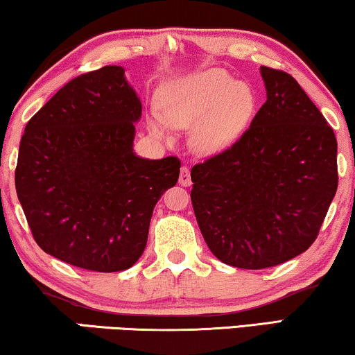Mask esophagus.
Instances as JSON below:
<instances>
[{
  "label": "esophagus",
  "mask_w": 355,
  "mask_h": 355,
  "mask_svg": "<svg viewBox=\"0 0 355 355\" xmlns=\"http://www.w3.org/2000/svg\"><path fill=\"white\" fill-rule=\"evenodd\" d=\"M178 183L182 184V187H189V184H191V175H189L188 167H182V171H180V177H178Z\"/></svg>",
  "instance_id": "1"
}]
</instances>
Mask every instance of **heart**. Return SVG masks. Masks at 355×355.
Here are the masks:
<instances>
[{
  "label": "heart",
  "mask_w": 355,
  "mask_h": 355,
  "mask_svg": "<svg viewBox=\"0 0 355 355\" xmlns=\"http://www.w3.org/2000/svg\"><path fill=\"white\" fill-rule=\"evenodd\" d=\"M256 111V93L222 69H207L168 83L161 112L148 114V128L167 139L171 127L191 128L189 144L199 156H216L241 138Z\"/></svg>",
  "instance_id": "heart-1"
}]
</instances>
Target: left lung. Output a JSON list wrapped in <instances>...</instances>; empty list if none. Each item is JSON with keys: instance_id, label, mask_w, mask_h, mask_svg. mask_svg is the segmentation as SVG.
I'll return each mask as SVG.
<instances>
[{"instance_id": "1", "label": "left lung", "mask_w": 355, "mask_h": 355, "mask_svg": "<svg viewBox=\"0 0 355 355\" xmlns=\"http://www.w3.org/2000/svg\"><path fill=\"white\" fill-rule=\"evenodd\" d=\"M267 101L243 137L191 168L199 230L223 263L259 270L315 241L338 189L333 128L289 73L262 66Z\"/></svg>"}]
</instances>
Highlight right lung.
<instances>
[{"label":"right lung","mask_w":355,"mask_h":355,"mask_svg":"<svg viewBox=\"0 0 355 355\" xmlns=\"http://www.w3.org/2000/svg\"><path fill=\"white\" fill-rule=\"evenodd\" d=\"M139 119L141 101L121 66L71 80L30 119L16 191L44 252L93 272L127 270L141 256L180 161L135 154Z\"/></svg>","instance_id":"add662e5"}]
</instances>
